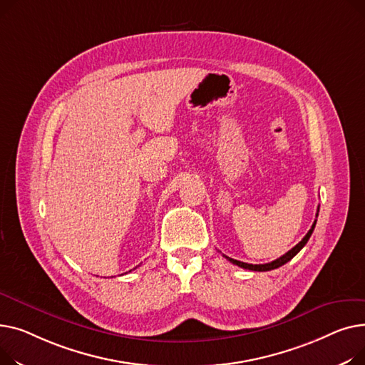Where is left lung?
I'll return each instance as SVG.
<instances>
[{
    "label": "left lung",
    "instance_id": "obj_1",
    "mask_svg": "<svg viewBox=\"0 0 365 365\" xmlns=\"http://www.w3.org/2000/svg\"><path fill=\"white\" fill-rule=\"evenodd\" d=\"M318 210H319V207H318ZM317 217H318V213H317ZM315 224H317V220L314 221V224H312V227H311V230L307 232V235L305 237L299 242L293 249H290L287 253H284L283 256H280V258L278 259H275V261H272V262H268V264H259V265H253V264H246V262H242V261H237V259H232V258H228V256H225V259L227 261H230L231 264H234V265H237V267H240V268H245V269H250V271H271V269H275V268H278V267H282V265H284V264H287L293 256H296L297 253H299V250H301L307 243H308V240H309V237H311V234H312V231H314V228H315Z\"/></svg>",
    "mask_w": 365,
    "mask_h": 365
}]
</instances>
